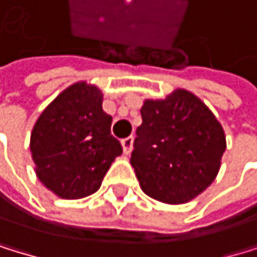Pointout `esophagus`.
<instances>
[{
	"label": "esophagus",
	"mask_w": 257,
	"mask_h": 257,
	"mask_svg": "<svg viewBox=\"0 0 257 257\" xmlns=\"http://www.w3.org/2000/svg\"><path fill=\"white\" fill-rule=\"evenodd\" d=\"M133 144H134V137L130 136V137H124V139L121 141V145H123V152L124 155H130L131 150H133Z\"/></svg>",
	"instance_id": "esophagus-1"
}]
</instances>
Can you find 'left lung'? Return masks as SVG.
Listing matches in <instances>:
<instances>
[{
    "label": "left lung",
    "instance_id": "8db88e82",
    "mask_svg": "<svg viewBox=\"0 0 257 257\" xmlns=\"http://www.w3.org/2000/svg\"><path fill=\"white\" fill-rule=\"evenodd\" d=\"M131 166L142 191L164 204H186L213 183L226 150L223 126L196 94L174 90L145 99Z\"/></svg>",
    "mask_w": 257,
    "mask_h": 257
}]
</instances>
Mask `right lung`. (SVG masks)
I'll return each instance as SVG.
<instances>
[{"instance_id":"right-lung-1","label":"right lung","mask_w":257,"mask_h":257,"mask_svg":"<svg viewBox=\"0 0 257 257\" xmlns=\"http://www.w3.org/2000/svg\"><path fill=\"white\" fill-rule=\"evenodd\" d=\"M96 85L77 82L61 91L36 121L30 148L36 175L61 199H82L99 189L121 144L110 134Z\"/></svg>"}]
</instances>
